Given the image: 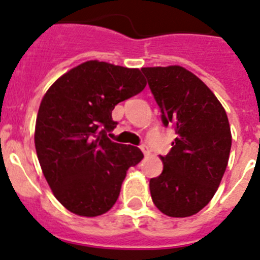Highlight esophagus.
<instances>
[{
  "label": "esophagus",
  "instance_id": "34e87169",
  "mask_svg": "<svg viewBox=\"0 0 260 260\" xmlns=\"http://www.w3.org/2000/svg\"><path fill=\"white\" fill-rule=\"evenodd\" d=\"M140 149H142V152L146 154V156H148L149 152H151V151H149V147L147 146V144H142V146H140Z\"/></svg>",
  "mask_w": 260,
  "mask_h": 260
}]
</instances>
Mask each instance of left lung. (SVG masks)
<instances>
[{
	"instance_id": "8db88e82",
	"label": "left lung",
	"mask_w": 260,
	"mask_h": 260,
	"mask_svg": "<svg viewBox=\"0 0 260 260\" xmlns=\"http://www.w3.org/2000/svg\"><path fill=\"white\" fill-rule=\"evenodd\" d=\"M165 127L175 139L159 156L162 173L149 180L153 204L161 213L185 218L210 202L224 175L232 135L227 113L197 76L179 66L142 68Z\"/></svg>"
}]
</instances>
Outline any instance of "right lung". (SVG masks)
I'll list each match as a JSON object with an SVG mask.
<instances>
[{
    "instance_id": "obj_1",
    "label": "right lung",
    "mask_w": 260,
    "mask_h": 260,
    "mask_svg": "<svg viewBox=\"0 0 260 260\" xmlns=\"http://www.w3.org/2000/svg\"><path fill=\"white\" fill-rule=\"evenodd\" d=\"M146 85L137 68L89 60L58 78L42 98L36 152L52 193L67 210L98 216L116 204L126 171L143 153L107 137L117 125L112 111Z\"/></svg>"
}]
</instances>
